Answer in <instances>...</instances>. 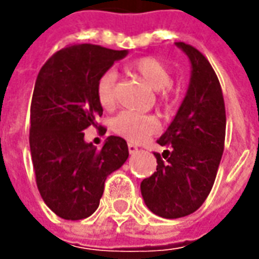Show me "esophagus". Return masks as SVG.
<instances>
[{
	"label": "esophagus",
	"mask_w": 259,
	"mask_h": 259,
	"mask_svg": "<svg viewBox=\"0 0 259 259\" xmlns=\"http://www.w3.org/2000/svg\"><path fill=\"white\" fill-rule=\"evenodd\" d=\"M129 152L130 154H136V152L139 151V148H137V146H135V144H129Z\"/></svg>",
	"instance_id": "34e87169"
}]
</instances>
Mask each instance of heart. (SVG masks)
Masks as SVG:
<instances>
[{"mask_svg":"<svg viewBox=\"0 0 259 259\" xmlns=\"http://www.w3.org/2000/svg\"><path fill=\"white\" fill-rule=\"evenodd\" d=\"M126 69L146 81L152 90H157L158 97L163 104H172L175 98L172 89V73L166 65L152 57H141L126 65ZM115 84L116 73L109 69L101 74L97 81V100L102 108L109 109L115 105ZM113 130L132 143H140L158 130L157 119L147 115L123 111L113 119Z\"/></svg>","mask_w":259,"mask_h":259,"instance_id":"obj_1","label":"heart"}]
</instances>
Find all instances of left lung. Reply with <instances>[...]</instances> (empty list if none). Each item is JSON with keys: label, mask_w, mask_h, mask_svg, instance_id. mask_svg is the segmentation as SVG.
Returning a JSON list of instances; mask_svg holds the SVG:
<instances>
[{"label": "left lung", "mask_w": 259, "mask_h": 259, "mask_svg": "<svg viewBox=\"0 0 259 259\" xmlns=\"http://www.w3.org/2000/svg\"><path fill=\"white\" fill-rule=\"evenodd\" d=\"M176 46L189 57V90L176 116L157 143L166 150L157 170L141 182L148 209L166 219L187 217L211 191L225 148L226 111L219 80L202 54L186 42Z\"/></svg>", "instance_id": "8db88e82"}]
</instances>
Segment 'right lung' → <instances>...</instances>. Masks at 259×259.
<instances>
[{
    "instance_id": "right-lung-1",
    "label": "right lung",
    "mask_w": 259,
    "mask_h": 259,
    "mask_svg": "<svg viewBox=\"0 0 259 259\" xmlns=\"http://www.w3.org/2000/svg\"><path fill=\"white\" fill-rule=\"evenodd\" d=\"M126 55V50L77 44L54 54L37 76L30 107L31 161L42 200L66 221L96 212L107 176L129 157L122 137L109 136L97 150L83 133L97 127L102 115L97 81Z\"/></svg>"
}]
</instances>
